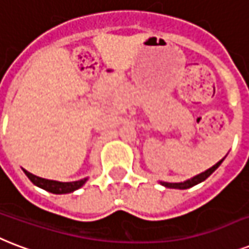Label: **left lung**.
Wrapping results in <instances>:
<instances>
[{
	"mask_svg": "<svg viewBox=\"0 0 249 249\" xmlns=\"http://www.w3.org/2000/svg\"><path fill=\"white\" fill-rule=\"evenodd\" d=\"M225 159H226V157H223L222 160H219L218 162L215 163V165H213L212 167H209L208 170L203 171V173H200V174H197V175H195V177H192L191 179H187V180H184V182H179V183L160 182V183H161L163 187H166V188H175V190H187V188H191V187L196 186V184H198V183L204 182V180H205V179H207L209 175L213 174V173H214V171L218 169V166L223 162V160H225Z\"/></svg>",
	"mask_w": 249,
	"mask_h": 249,
	"instance_id": "8db88e82",
	"label": "left lung"
}]
</instances>
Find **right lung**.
<instances>
[{
  "label": "right lung",
  "mask_w": 249,
  "mask_h": 249,
  "mask_svg": "<svg viewBox=\"0 0 249 249\" xmlns=\"http://www.w3.org/2000/svg\"><path fill=\"white\" fill-rule=\"evenodd\" d=\"M23 171H24V174L28 177V179L34 183L35 186L40 187L42 190H45L48 191V192H52V194L55 195L74 192V191L79 190L82 186H84V183L88 180V178H83L80 179V180H75V182H58V180H51V179L36 177V175L31 174L30 171L24 170V169H23Z\"/></svg>",
  "instance_id": "obj_1"
}]
</instances>
